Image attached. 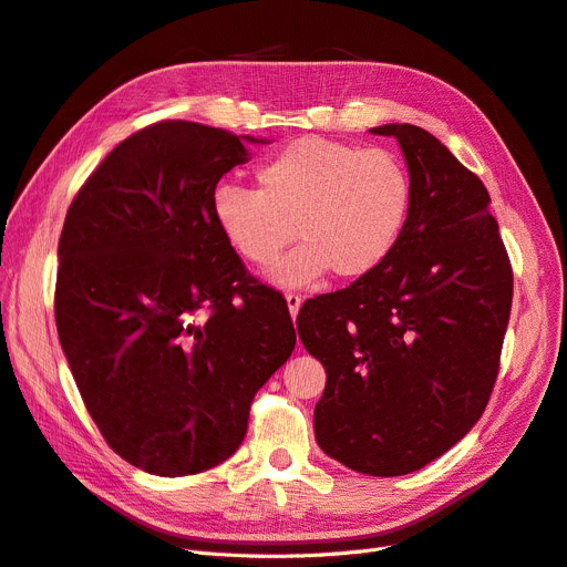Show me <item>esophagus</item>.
I'll return each instance as SVG.
<instances>
[{
  "mask_svg": "<svg viewBox=\"0 0 567 567\" xmlns=\"http://www.w3.org/2000/svg\"><path fill=\"white\" fill-rule=\"evenodd\" d=\"M286 305H288V311H290L292 319H296L300 307H302V298L296 296V292H288V296H286Z\"/></svg>",
  "mask_w": 567,
  "mask_h": 567,
  "instance_id": "1",
  "label": "esophagus"
}]
</instances>
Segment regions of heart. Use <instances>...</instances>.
Returning <instances> with one entry per match:
<instances>
[{"mask_svg":"<svg viewBox=\"0 0 567 567\" xmlns=\"http://www.w3.org/2000/svg\"><path fill=\"white\" fill-rule=\"evenodd\" d=\"M258 190L223 184L212 195L216 228L235 251L269 265L298 237L302 246L269 269V281L302 288L332 269L365 277L395 246L410 212L404 165L386 148L302 137L265 161Z\"/></svg>","mask_w":567,"mask_h":567,"instance_id":"b5f03b06","label":"heart"}]
</instances>
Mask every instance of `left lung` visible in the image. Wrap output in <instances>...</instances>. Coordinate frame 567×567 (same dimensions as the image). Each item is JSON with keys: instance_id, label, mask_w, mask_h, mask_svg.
Returning a JSON list of instances; mask_svg holds the SVG:
<instances>
[{"instance_id": "left-lung-1", "label": "left lung", "mask_w": 567, "mask_h": 567, "mask_svg": "<svg viewBox=\"0 0 567 567\" xmlns=\"http://www.w3.org/2000/svg\"><path fill=\"white\" fill-rule=\"evenodd\" d=\"M370 132L398 140L410 212L370 275L302 305L298 334L328 377L316 442L355 472L400 477L440 458L484 414L512 267L480 176L423 127Z\"/></svg>"}]
</instances>
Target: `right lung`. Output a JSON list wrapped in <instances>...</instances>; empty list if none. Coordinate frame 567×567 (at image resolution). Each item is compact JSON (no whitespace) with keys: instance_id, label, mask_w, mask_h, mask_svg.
I'll return each instance as SVG.
<instances>
[{"instance_id":"1","label":"right lung","mask_w":567,"mask_h":567,"mask_svg":"<svg viewBox=\"0 0 567 567\" xmlns=\"http://www.w3.org/2000/svg\"><path fill=\"white\" fill-rule=\"evenodd\" d=\"M246 144L269 142L144 127L90 174L60 235L55 323L79 393L106 444L157 477L228 461L296 349L286 300L246 275L212 214Z\"/></svg>"}]
</instances>
